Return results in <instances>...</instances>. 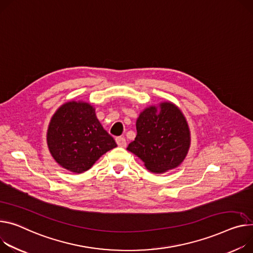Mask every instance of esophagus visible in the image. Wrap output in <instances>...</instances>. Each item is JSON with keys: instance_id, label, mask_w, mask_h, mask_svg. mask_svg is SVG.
I'll list each match as a JSON object with an SVG mask.
<instances>
[{"instance_id": "1", "label": "esophagus", "mask_w": 253, "mask_h": 253, "mask_svg": "<svg viewBox=\"0 0 253 253\" xmlns=\"http://www.w3.org/2000/svg\"><path fill=\"white\" fill-rule=\"evenodd\" d=\"M116 144H118L120 147H126V141L124 137H118L115 139Z\"/></svg>"}]
</instances>
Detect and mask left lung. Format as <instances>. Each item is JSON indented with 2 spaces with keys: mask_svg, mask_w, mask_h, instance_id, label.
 I'll list each match as a JSON object with an SVG mask.
<instances>
[{
  "mask_svg": "<svg viewBox=\"0 0 253 253\" xmlns=\"http://www.w3.org/2000/svg\"><path fill=\"white\" fill-rule=\"evenodd\" d=\"M137 135L127 151L133 153L153 173L176 168L185 159L190 131L181 110L172 102L145 108L137 120Z\"/></svg>",
  "mask_w": 253,
  "mask_h": 253,
  "instance_id": "8db88e82",
  "label": "left lung"
}]
</instances>
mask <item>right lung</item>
Wrapping results in <instances>:
<instances>
[{
    "label": "right lung",
    "instance_id": "right-lung-1",
    "mask_svg": "<svg viewBox=\"0 0 253 253\" xmlns=\"http://www.w3.org/2000/svg\"><path fill=\"white\" fill-rule=\"evenodd\" d=\"M46 141L53 159L74 173L87 171L118 146L96 118L95 108L83 101H69L55 111Z\"/></svg>",
    "mask_w": 253,
    "mask_h": 253
}]
</instances>
